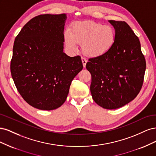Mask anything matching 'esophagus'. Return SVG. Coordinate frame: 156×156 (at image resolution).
Here are the masks:
<instances>
[{
	"label": "esophagus",
	"mask_w": 156,
	"mask_h": 156,
	"mask_svg": "<svg viewBox=\"0 0 156 156\" xmlns=\"http://www.w3.org/2000/svg\"><path fill=\"white\" fill-rule=\"evenodd\" d=\"M81 60H82V62H83V67L84 68H85V66H86V64H87V60L84 58V57H82L81 58Z\"/></svg>",
	"instance_id": "34e87169"
}]
</instances>
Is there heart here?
<instances>
[{
	"label": "heart",
	"instance_id": "b5f03b06",
	"mask_svg": "<svg viewBox=\"0 0 156 156\" xmlns=\"http://www.w3.org/2000/svg\"><path fill=\"white\" fill-rule=\"evenodd\" d=\"M66 46L72 51L77 49V44L82 45V51L88 57L105 55L115 43L116 32L110 25L92 21L74 23L70 30L64 33Z\"/></svg>",
	"mask_w": 156,
	"mask_h": 156
}]
</instances>
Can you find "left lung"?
Here are the masks:
<instances>
[{
  "instance_id": "left-lung-1",
  "label": "left lung",
  "mask_w": 156,
  "mask_h": 156,
  "mask_svg": "<svg viewBox=\"0 0 156 156\" xmlns=\"http://www.w3.org/2000/svg\"><path fill=\"white\" fill-rule=\"evenodd\" d=\"M116 32L115 43L105 55L90 58L94 101L107 109H116L133 100L142 88L146 60L140 41L125 21L109 20Z\"/></svg>"
}]
</instances>
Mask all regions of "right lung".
<instances>
[{"instance_id": "right-lung-1", "label": "right lung", "mask_w": 156, "mask_h": 156, "mask_svg": "<svg viewBox=\"0 0 156 156\" xmlns=\"http://www.w3.org/2000/svg\"><path fill=\"white\" fill-rule=\"evenodd\" d=\"M65 13L34 17L13 47L10 70L18 92L32 107L54 110L66 100L72 80L82 70L81 56L63 52Z\"/></svg>"}]
</instances>
